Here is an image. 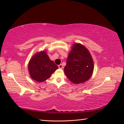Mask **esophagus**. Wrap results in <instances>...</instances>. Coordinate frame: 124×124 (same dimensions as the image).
<instances>
[{"label": "esophagus", "mask_w": 124, "mask_h": 124, "mask_svg": "<svg viewBox=\"0 0 124 124\" xmlns=\"http://www.w3.org/2000/svg\"><path fill=\"white\" fill-rule=\"evenodd\" d=\"M58 68H59L60 69H62L63 68V66H62V64H60V65H58Z\"/></svg>", "instance_id": "1"}]
</instances>
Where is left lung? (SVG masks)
<instances>
[{"label": "left lung", "mask_w": 124, "mask_h": 124, "mask_svg": "<svg viewBox=\"0 0 124 124\" xmlns=\"http://www.w3.org/2000/svg\"><path fill=\"white\" fill-rule=\"evenodd\" d=\"M64 70L73 83L78 84L88 80L93 71V60L89 50L80 44H74L68 54Z\"/></svg>", "instance_id": "left-lung-1"}]
</instances>
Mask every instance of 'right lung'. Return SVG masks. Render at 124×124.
Here are the masks:
<instances>
[{
	"label": "right lung",
	"instance_id": "obj_1",
	"mask_svg": "<svg viewBox=\"0 0 124 124\" xmlns=\"http://www.w3.org/2000/svg\"><path fill=\"white\" fill-rule=\"evenodd\" d=\"M28 71L31 77L38 82H43L51 77L58 66L50 60L45 51L35 54L29 61Z\"/></svg>",
	"mask_w": 124,
	"mask_h": 124
}]
</instances>
